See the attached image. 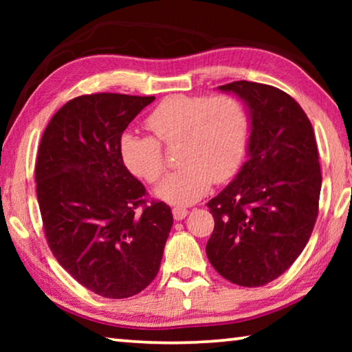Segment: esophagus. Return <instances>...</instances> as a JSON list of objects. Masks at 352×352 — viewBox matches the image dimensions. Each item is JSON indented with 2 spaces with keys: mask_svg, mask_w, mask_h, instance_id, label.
<instances>
[{
  "mask_svg": "<svg viewBox=\"0 0 352 352\" xmlns=\"http://www.w3.org/2000/svg\"><path fill=\"white\" fill-rule=\"evenodd\" d=\"M172 216H174L175 220H183L188 216V210L182 206H175V208H172Z\"/></svg>",
  "mask_w": 352,
  "mask_h": 352,
  "instance_id": "34e87169",
  "label": "esophagus"
}]
</instances>
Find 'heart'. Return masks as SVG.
<instances>
[{"instance_id": "obj_1", "label": "heart", "mask_w": 352, "mask_h": 352, "mask_svg": "<svg viewBox=\"0 0 352 352\" xmlns=\"http://www.w3.org/2000/svg\"><path fill=\"white\" fill-rule=\"evenodd\" d=\"M152 136L124 133L119 152L132 174L155 183L164 172L162 146H177L180 168L155 189V195L172 205H189L204 197L211 182L234 174L247 146L248 118L233 96H188L163 99L146 119Z\"/></svg>"}]
</instances>
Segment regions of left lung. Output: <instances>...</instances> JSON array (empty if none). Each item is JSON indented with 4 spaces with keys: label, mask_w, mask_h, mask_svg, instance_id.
<instances>
[{
    "label": "left lung",
    "mask_w": 352,
    "mask_h": 352,
    "mask_svg": "<svg viewBox=\"0 0 352 352\" xmlns=\"http://www.w3.org/2000/svg\"><path fill=\"white\" fill-rule=\"evenodd\" d=\"M247 104L248 160L208 201L214 231L206 256L219 275L243 287L273 281L305 250L318 216L321 170L312 124L296 100L272 85L219 87Z\"/></svg>",
    "instance_id": "1"
}]
</instances>
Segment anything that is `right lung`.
Listing matches in <instances>:
<instances>
[{
  "label": "right lung",
  "mask_w": 352,
  "mask_h": 352,
  "mask_svg": "<svg viewBox=\"0 0 352 352\" xmlns=\"http://www.w3.org/2000/svg\"><path fill=\"white\" fill-rule=\"evenodd\" d=\"M153 96L96 93L68 100L41 136L35 183L52 254L83 287L121 300L160 270L170 208L147 200L119 140Z\"/></svg>",
  "instance_id": "add662e5"
}]
</instances>
